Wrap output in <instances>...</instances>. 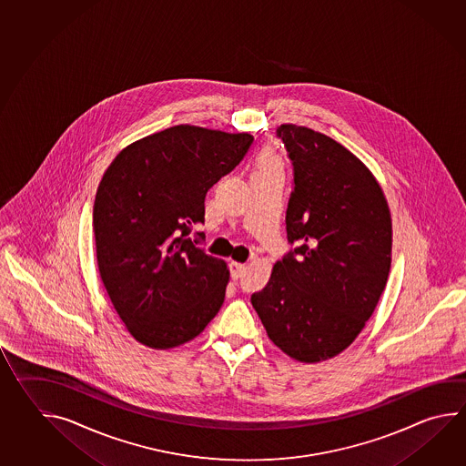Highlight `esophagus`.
Here are the masks:
<instances>
[{"label": "esophagus", "instance_id": "obj_1", "mask_svg": "<svg viewBox=\"0 0 466 466\" xmlns=\"http://www.w3.org/2000/svg\"><path fill=\"white\" fill-rule=\"evenodd\" d=\"M246 264H238V262H232L230 264V277L234 279V280H238V279H240L242 277V274L246 272Z\"/></svg>", "mask_w": 466, "mask_h": 466}]
</instances>
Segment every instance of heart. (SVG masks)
<instances>
[{"label": "heart", "mask_w": 466, "mask_h": 466, "mask_svg": "<svg viewBox=\"0 0 466 466\" xmlns=\"http://www.w3.org/2000/svg\"><path fill=\"white\" fill-rule=\"evenodd\" d=\"M256 169H280V161L272 152H262L257 159Z\"/></svg>", "instance_id": "obj_1"}]
</instances>
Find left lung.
Instances as JSON below:
<instances>
[{
  "mask_svg": "<svg viewBox=\"0 0 466 466\" xmlns=\"http://www.w3.org/2000/svg\"><path fill=\"white\" fill-rule=\"evenodd\" d=\"M277 136L294 164L287 238L250 297L267 335L290 359L319 363L359 337L385 290L391 266L389 202L370 169L314 129L282 124Z\"/></svg>",
  "mask_w": 466,
  "mask_h": 466,
  "instance_id": "obj_1",
  "label": "left lung"
}]
</instances>
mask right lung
<instances>
[{
  "mask_svg": "<svg viewBox=\"0 0 466 466\" xmlns=\"http://www.w3.org/2000/svg\"><path fill=\"white\" fill-rule=\"evenodd\" d=\"M252 141L179 124L129 144L106 169L93 209L97 268L127 332L146 347L189 342L224 304L228 264L189 232L204 222L208 190Z\"/></svg>",
  "mask_w": 466,
  "mask_h": 466,
  "instance_id": "right-lung-1",
  "label": "right lung"
}]
</instances>
